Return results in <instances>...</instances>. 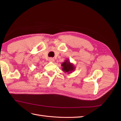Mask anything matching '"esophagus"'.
Here are the masks:
<instances>
[{"label": "esophagus", "mask_w": 121, "mask_h": 121, "mask_svg": "<svg viewBox=\"0 0 121 121\" xmlns=\"http://www.w3.org/2000/svg\"><path fill=\"white\" fill-rule=\"evenodd\" d=\"M54 61H55V60H54L53 58H49V62H54Z\"/></svg>", "instance_id": "34e87169"}]
</instances>
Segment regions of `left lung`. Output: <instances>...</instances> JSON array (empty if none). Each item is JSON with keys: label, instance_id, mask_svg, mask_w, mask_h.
<instances>
[{"label": "left lung", "instance_id": "left-lung-1", "mask_svg": "<svg viewBox=\"0 0 121 121\" xmlns=\"http://www.w3.org/2000/svg\"><path fill=\"white\" fill-rule=\"evenodd\" d=\"M62 69L63 72L68 74H70L75 70V66L72 63H71L69 59L65 60V62L61 64Z\"/></svg>", "mask_w": 121, "mask_h": 121}]
</instances>
